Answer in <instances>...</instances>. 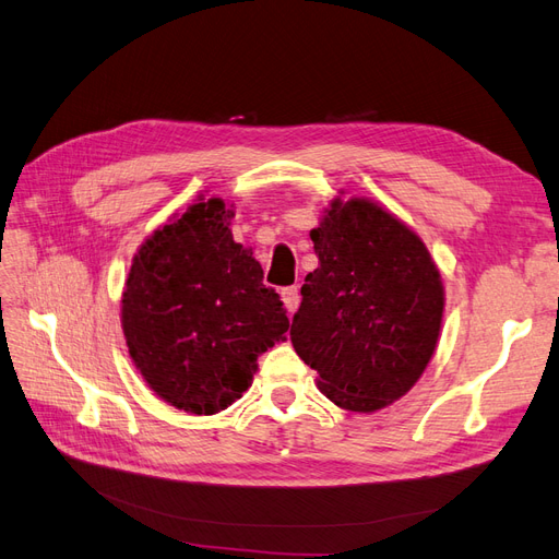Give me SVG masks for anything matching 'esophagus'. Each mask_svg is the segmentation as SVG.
<instances>
[{"label": "esophagus", "mask_w": 559, "mask_h": 559, "mask_svg": "<svg viewBox=\"0 0 559 559\" xmlns=\"http://www.w3.org/2000/svg\"><path fill=\"white\" fill-rule=\"evenodd\" d=\"M282 302H284L286 312L294 314V312L298 310V306H300V292H298V286H286V289H282Z\"/></svg>", "instance_id": "34e87169"}]
</instances>
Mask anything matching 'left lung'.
Instances as JSON below:
<instances>
[{
    "label": "left lung",
    "mask_w": 559,
    "mask_h": 559,
    "mask_svg": "<svg viewBox=\"0 0 559 559\" xmlns=\"http://www.w3.org/2000/svg\"><path fill=\"white\" fill-rule=\"evenodd\" d=\"M317 270L300 286L292 343L317 386L352 413H376L429 366L445 308L419 235L368 198H333L310 230Z\"/></svg>",
    "instance_id": "left-lung-1"
}]
</instances>
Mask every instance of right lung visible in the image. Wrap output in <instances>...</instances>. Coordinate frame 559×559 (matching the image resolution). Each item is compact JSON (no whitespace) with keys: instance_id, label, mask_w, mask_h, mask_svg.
Wrapping results in <instances>:
<instances>
[{"instance_id":"right-lung-1","label":"right lung","mask_w":559,"mask_h":559,"mask_svg":"<svg viewBox=\"0 0 559 559\" xmlns=\"http://www.w3.org/2000/svg\"><path fill=\"white\" fill-rule=\"evenodd\" d=\"M233 205L198 198L134 253L121 298L132 364L175 408L214 415L251 386L289 329L253 251L233 240Z\"/></svg>"}]
</instances>
